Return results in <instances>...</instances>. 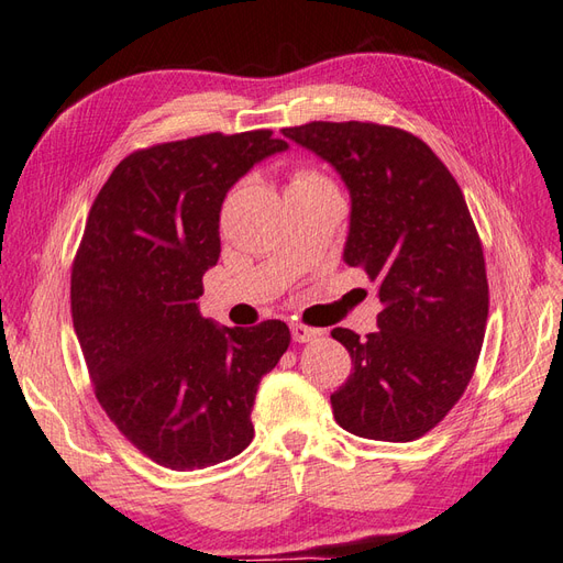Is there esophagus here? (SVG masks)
<instances>
[{
  "mask_svg": "<svg viewBox=\"0 0 563 563\" xmlns=\"http://www.w3.org/2000/svg\"><path fill=\"white\" fill-rule=\"evenodd\" d=\"M290 330H292V340L295 342H311V340H316V338L321 335V330L309 328L305 323H292Z\"/></svg>",
  "mask_w": 563,
  "mask_h": 563,
  "instance_id": "obj_1",
  "label": "esophagus"
}]
</instances>
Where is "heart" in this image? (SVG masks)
<instances>
[{
    "mask_svg": "<svg viewBox=\"0 0 563 563\" xmlns=\"http://www.w3.org/2000/svg\"><path fill=\"white\" fill-rule=\"evenodd\" d=\"M330 185L323 176H319V173L313 170H297L292 176V185L290 190H309V187H325Z\"/></svg>",
    "mask_w": 563,
    "mask_h": 563,
    "instance_id": "1",
    "label": "heart"
}]
</instances>
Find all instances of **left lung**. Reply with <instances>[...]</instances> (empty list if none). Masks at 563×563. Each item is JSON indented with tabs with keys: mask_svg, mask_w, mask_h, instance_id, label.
<instances>
[{
	"mask_svg": "<svg viewBox=\"0 0 563 563\" xmlns=\"http://www.w3.org/2000/svg\"><path fill=\"white\" fill-rule=\"evenodd\" d=\"M283 135L347 185L342 256L383 301L376 333H330L354 364L330 395L335 421L358 438L419 440L464 395L485 338V258L466 199L435 152L399 128L313 121Z\"/></svg>",
	"mask_w": 563,
	"mask_h": 563,
	"instance_id": "obj_1",
	"label": "left lung"
}]
</instances>
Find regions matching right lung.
Wrapping results in <instances>:
<instances>
[{
	"label": "right lung",
	"mask_w": 563,
	"mask_h": 563,
	"mask_svg": "<svg viewBox=\"0 0 563 563\" xmlns=\"http://www.w3.org/2000/svg\"><path fill=\"white\" fill-rule=\"evenodd\" d=\"M271 131L209 133L133 152L85 223L70 313L99 405L137 450L173 471L238 456L254 438L256 387L290 328H225L199 313L221 254V207L254 164L287 150Z\"/></svg>",
	"instance_id": "add662e5"
}]
</instances>
